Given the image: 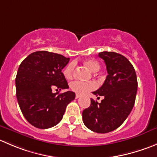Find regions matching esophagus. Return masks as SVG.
<instances>
[{"mask_svg":"<svg viewBox=\"0 0 157 157\" xmlns=\"http://www.w3.org/2000/svg\"><path fill=\"white\" fill-rule=\"evenodd\" d=\"M75 97H76V99H78V98L80 97V95L78 94V93H77V94H76V96H75Z\"/></svg>","mask_w":157,"mask_h":157,"instance_id":"34e87169","label":"esophagus"}]
</instances>
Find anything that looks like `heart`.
<instances>
[{
  "mask_svg": "<svg viewBox=\"0 0 157 157\" xmlns=\"http://www.w3.org/2000/svg\"><path fill=\"white\" fill-rule=\"evenodd\" d=\"M84 65L92 72H97L100 68V64L97 61L94 59H88L84 61L83 62ZM74 68H75V64L74 63L71 62L66 66L64 69L63 74L64 77L67 80H70L73 77L74 73ZM96 88V83L95 82L91 81L88 83H83L80 81H74L71 83V89L73 91L76 92L77 93L83 94V93H87L89 91L95 90Z\"/></svg>",
  "mask_w": 157,
  "mask_h": 157,
  "instance_id": "1",
  "label": "heart"
}]
</instances>
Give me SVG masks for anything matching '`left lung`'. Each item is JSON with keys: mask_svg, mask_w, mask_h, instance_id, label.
<instances>
[{"mask_svg": "<svg viewBox=\"0 0 157 157\" xmlns=\"http://www.w3.org/2000/svg\"><path fill=\"white\" fill-rule=\"evenodd\" d=\"M99 57L105 61L108 75L102 86L93 93L103 96L104 99L99 103L90 99L91 104L83 110L82 117L86 128L104 134L121 126L131 113L135 102L137 80L134 67L122 55L102 52Z\"/></svg>", "mask_w": 157, "mask_h": 157, "instance_id": "obj_1", "label": "left lung"}]
</instances>
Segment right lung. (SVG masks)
<instances>
[{
    "label": "right lung",
    "instance_id": "1",
    "mask_svg": "<svg viewBox=\"0 0 157 157\" xmlns=\"http://www.w3.org/2000/svg\"><path fill=\"white\" fill-rule=\"evenodd\" d=\"M69 58L47 51L28 55L16 77V95L25 118L34 127L47 129L61 121L67 105L75 99L74 92L53 93L68 89L61 72Z\"/></svg>",
    "mask_w": 157,
    "mask_h": 157
}]
</instances>
